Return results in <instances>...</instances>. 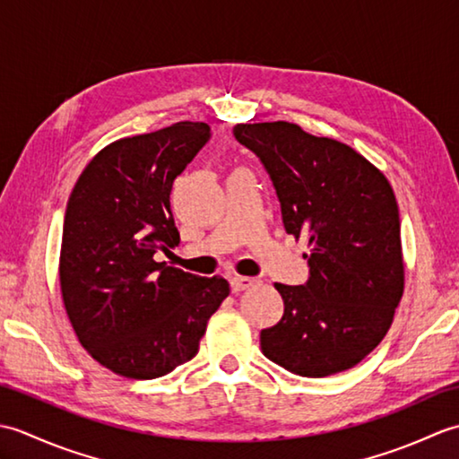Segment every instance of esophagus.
<instances>
[{
  "label": "esophagus",
  "mask_w": 459,
  "mask_h": 459,
  "mask_svg": "<svg viewBox=\"0 0 459 459\" xmlns=\"http://www.w3.org/2000/svg\"><path fill=\"white\" fill-rule=\"evenodd\" d=\"M255 278H248V276H232L230 278V290L235 291V294H238V291L250 288L252 284H255Z\"/></svg>",
  "instance_id": "esophagus-1"
}]
</instances>
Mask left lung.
I'll use <instances>...</instances> for the list:
<instances>
[{"label":"left lung","mask_w":459,"mask_h":459,"mask_svg":"<svg viewBox=\"0 0 459 459\" xmlns=\"http://www.w3.org/2000/svg\"><path fill=\"white\" fill-rule=\"evenodd\" d=\"M235 138L264 163L286 232L309 248L306 284H274L284 316L260 331L262 353L311 378L355 367L383 341L404 294L391 183L351 145L298 124H237Z\"/></svg>","instance_id":"obj_1"}]
</instances>
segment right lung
Wrapping results in <instances>:
<instances>
[{"instance_id":"1","label":"right lung","mask_w":459,"mask_h":459,"mask_svg":"<svg viewBox=\"0 0 459 459\" xmlns=\"http://www.w3.org/2000/svg\"><path fill=\"white\" fill-rule=\"evenodd\" d=\"M209 135L204 122L185 120L116 140L89 161L68 197L63 304L81 345L120 377L158 378L187 363L230 294L221 276L153 260L178 247L171 185Z\"/></svg>"}]
</instances>
